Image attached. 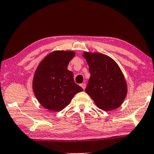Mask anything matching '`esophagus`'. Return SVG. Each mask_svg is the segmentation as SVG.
Segmentation results:
<instances>
[{
  "instance_id": "obj_1",
  "label": "esophagus",
  "mask_w": 154,
  "mask_h": 154,
  "mask_svg": "<svg viewBox=\"0 0 154 154\" xmlns=\"http://www.w3.org/2000/svg\"><path fill=\"white\" fill-rule=\"evenodd\" d=\"M81 87H82V88H83V89H85V88H86V84H81Z\"/></svg>"
}]
</instances>
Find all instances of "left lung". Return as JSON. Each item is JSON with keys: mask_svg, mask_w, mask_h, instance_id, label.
<instances>
[{"mask_svg": "<svg viewBox=\"0 0 154 154\" xmlns=\"http://www.w3.org/2000/svg\"><path fill=\"white\" fill-rule=\"evenodd\" d=\"M83 56L91 73L86 93L99 109L111 111L118 108L127 96L128 86L117 63L99 52H84Z\"/></svg>", "mask_w": 154, "mask_h": 154, "instance_id": "8db88e82", "label": "left lung"}]
</instances>
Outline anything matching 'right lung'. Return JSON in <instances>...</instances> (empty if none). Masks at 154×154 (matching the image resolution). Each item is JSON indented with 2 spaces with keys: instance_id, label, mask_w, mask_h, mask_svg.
I'll return each instance as SVG.
<instances>
[{
  "instance_id": "1",
  "label": "right lung",
  "mask_w": 154,
  "mask_h": 154,
  "mask_svg": "<svg viewBox=\"0 0 154 154\" xmlns=\"http://www.w3.org/2000/svg\"><path fill=\"white\" fill-rule=\"evenodd\" d=\"M73 51L55 50L45 56L35 70L32 88L38 102L45 109L58 112L68 106L75 94L83 88L74 82L68 70Z\"/></svg>"
}]
</instances>
